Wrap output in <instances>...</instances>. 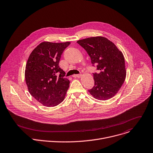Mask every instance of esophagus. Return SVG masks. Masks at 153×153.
<instances>
[{
	"mask_svg": "<svg viewBox=\"0 0 153 153\" xmlns=\"http://www.w3.org/2000/svg\"><path fill=\"white\" fill-rule=\"evenodd\" d=\"M82 76L81 74H74L73 75V77H80Z\"/></svg>",
	"mask_w": 153,
	"mask_h": 153,
	"instance_id": "obj_1",
	"label": "esophagus"
}]
</instances>
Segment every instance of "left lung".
Masks as SVG:
<instances>
[{
  "label": "left lung",
  "instance_id": "8db88e82",
  "mask_svg": "<svg viewBox=\"0 0 153 153\" xmlns=\"http://www.w3.org/2000/svg\"><path fill=\"white\" fill-rule=\"evenodd\" d=\"M88 53L92 66L94 86L88 91L95 98L107 100L120 90L126 77L123 53L110 40L103 36L90 37L77 41Z\"/></svg>",
  "mask_w": 153,
  "mask_h": 153
}]
</instances>
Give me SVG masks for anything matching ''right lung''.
<instances>
[{
    "label": "right lung",
    "instance_id": "1",
    "mask_svg": "<svg viewBox=\"0 0 153 153\" xmlns=\"http://www.w3.org/2000/svg\"><path fill=\"white\" fill-rule=\"evenodd\" d=\"M70 42L40 43L30 53L25 70V80L30 95L47 107L64 100L70 82L59 66L64 50Z\"/></svg>",
    "mask_w": 153,
    "mask_h": 153
}]
</instances>
